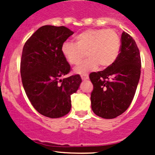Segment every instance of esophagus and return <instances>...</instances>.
Wrapping results in <instances>:
<instances>
[{"mask_svg": "<svg viewBox=\"0 0 155 155\" xmlns=\"http://www.w3.org/2000/svg\"><path fill=\"white\" fill-rule=\"evenodd\" d=\"M81 78H82V80H87V79H88V75L82 74V75H81Z\"/></svg>", "mask_w": 155, "mask_h": 155, "instance_id": "1", "label": "esophagus"}]
</instances>
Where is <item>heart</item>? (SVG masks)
<instances>
[{
    "instance_id": "obj_1",
    "label": "heart",
    "mask_w": 155,
    "mask_h": 155,
    "mask_svg": "<svg viewBox=\"0 0 155 155\" xmlns=\"http://www.w3.org/2000/svg\"><path fill=\"white\" fill-rule=\"evenodd\" d=\"M76 43L65 41L61 52L67 61L77 65L85 57L88 58L75 68L77 73H85L98 66L107 68L115 62L119 54L121 39L113 29H87L75 37Z\"/></svg>"
}]
</instances>
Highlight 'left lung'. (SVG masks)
I'll return each instance as SVG.
<instances>
[{
  "instance_id": "8db88e82",
  "label": "left lung",
  "mask_w": 155,
  "mask_h": 155,
  "mask_svg": "<svg viewBox=\"0 0 155 155\" xmlns=\"http://www.w3.org/2000/svg\"><path fill=\"white\" fill-rule=\"evenodd\" d=\"M119 51L112 65L89 75L93 84L91 109L95 115L107 119L116 118L130 107L141 73L140 50L133 37L124 31Z\"/></svg>"
}]
</instances>
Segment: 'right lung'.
I'll return each mask as SVG.
<instances>
[{
	"label": "right lung",
	"mask_w": 155,
	"mask_h": 155,
	"mask_svg": "<svg viewBox=\"0 0 155 155\" xmlns=\"http://www.w3.org/2000/svg\"><path fill=\"white\" fill-rule=\"evenodd\" d=\"M73 33L64 26H42L23 47L20 72L25 91L34 109L48 118L70 112V96L82 82L79 74L60 79L70 72L61 46Z\"/></svg>",
	"instance_id": "add662e5"
}]
</instances>
